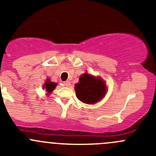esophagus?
<instances>
[{
	"label": "esophagus",
	"instance_id": "1",
	"mask_svg": "<svg viewBox=\"0 0 156 156\" xmlns=\"http://www.w3.org/2000/svg\"><path fill=\"white\" fill-rule=\"evenodd\" d=\"M70 85H71V83H70V81H64V82H63V85H64V86H65V87L69 86Z\"/></svg>",
	"mask_w": 156,
	"mask_h": 156
}]
</instances>
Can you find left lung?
Returning <instances> with one entry per match:
<instances>
[{
    "instance_id": "1",
    "label": "left lung",
    "mask_w": 156,
    "mask_h": 156,
    "mask_svg": "<svg viewBox=\"0 0 156 156\" xmlns=\"http://www.w3.org/2000/svg\"><path fill=\"white\" fill-rule=\"evenodd\" d=\"M75 90L78 100L85 104H94L104 97L106 85L101 78L85 73L75 85Z\"/></svg>"
}]
</instances>
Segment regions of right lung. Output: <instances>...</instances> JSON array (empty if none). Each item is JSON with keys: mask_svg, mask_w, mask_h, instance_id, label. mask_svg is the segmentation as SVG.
<instances>
[{"mask_svg": "<svg viewBox=\"0 0 156 156\" xmlns=\"http://www.w3.org/2000/svg\"><path fill=\"white\" fill-rule=\"evenodd\" d=\"M56 85H57L56 83L51 82L50 80L47 79V81H46L45 84L44 85L43 88H45V90H46L48 92L51 93L54 89H55V87H56Z\"/></svg>", "mask_w": 156, "mask_h": 156, "instance_id": "1", "label": "right lung"}]
</instances>
